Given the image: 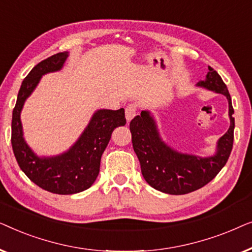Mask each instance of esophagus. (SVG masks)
<instances>
[{"label": "esophagus", "mask_w": 252, "mask_h": 252, "mask_svg": "<svg viewBox=\"0 0 252 252\" xmlns=\"http://www.w3.org/2000/svg\"><path fill=\"white\" fill-rule=\"evenodd\" d=\"M136 111H137V105L135 104V103H130V104L127 105L126 109H125L126 119L128 120V122H129V120H132L134 117H135Z\"/></svg>", "instance_id": "obj_1"}]
</instances>
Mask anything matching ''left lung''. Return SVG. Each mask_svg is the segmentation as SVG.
I'll use <instances>...</instances> for the list:
<instances>
[{"mask_svg": "<svg viewBox=\"0 0 252 252\" xmlns=\"http://www.w3.org/2000/svg\"><path fill=\"white\" fill-rule=\"evenodd\" d=\"M197 85L225 95L228 99L230 126L218 141L215 156L201 158L172 150L160 140L156 124L148 111H142L129 123L133 149L140 160L143 178L151 187L166 194L184 195L204 187L225 166L233 148L235 122L227 86L211 66L205 81Z\"/></svg>", "mask_w": 252, "mask_h": 252, "instance_id": "1", "label": "left lung"}]
</instances>
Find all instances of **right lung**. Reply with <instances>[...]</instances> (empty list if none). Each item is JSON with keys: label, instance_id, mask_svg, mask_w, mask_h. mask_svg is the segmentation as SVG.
I'll list each match as a JSON object with an SVG mask.
<instances>
[{"label": "right lung", "instance_id": "obj_1", "mask_svg": "<svg viewBox=\"0 0 252 252\" xmlns=\"http://www.w3.org/2000/svg\"><path fill=\"white\" fill-rule=\"evenodd\" d=\"M67 53H58L35 65L20 86L12 112L11 144L22 171L31 181L44 190L60 195L84 191L94 184L99 172L101 157L108 146L113 129L126 124L125 110H98L70 150L50 158L37 157L23 137L20 111L24 102L48 72L61 70Z\"/></svg>", "mask_w": 252, "mask_h": 252}]
</instances>
